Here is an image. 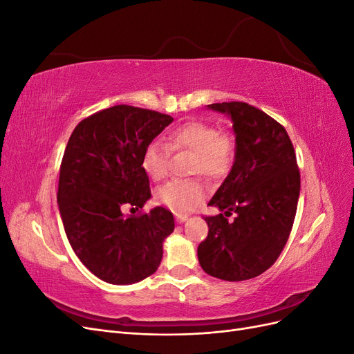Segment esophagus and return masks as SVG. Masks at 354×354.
Returning a JSON list of instances; mask_svg holds the SVG:
<instances>
[{
    "instance_id": "esophagus-1",
    "label": "esophagus",
    "mask_w": 354,
    "mask_h": 354,
    "mask_svg": "<svg viewBox=\"0 0 354 354\" xmlns=\"http://www.w3.org/2000/svg\"><path fill=\"white\" fill-rule=\"evenodd\" d=\"M187 218H189V217H187V216H185V214H176V220H177V223H185Z\"/></svg>"
}]
</instances>
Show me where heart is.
Segmentation results:
<instances>
[{"mask_svg":"<svg viewBox=\"0 0 354 354\" xmlns=\"http://www.w3.org/2000/svg\"><path fill=\"white\" fill-rule=\"evenodd\" d=\"M171 151H187L195 155L192 173L208 178H220L230 169L236 143L227 133L208 122L192 121L174 128L168 134L167 145L158 140L151 142L143 152L142 167L152 180H162L168 171ZM207 196V187L199 180H174L160 186L156 202L173 212L183 214L195 209Z\"/></svg>","mask_w":354,"mask_h":354,"instance_id":"heart-1","label":"heart"}]
</instances>
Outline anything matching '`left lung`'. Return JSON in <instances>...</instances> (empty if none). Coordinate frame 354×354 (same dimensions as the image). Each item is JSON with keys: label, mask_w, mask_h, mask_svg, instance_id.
Returning a JSON list of instances; mask_svg holds the SVG:
<instances>
[{"label": "left lung", "mask_w": 354, "mask_h": 354, "mask_svg": "<svg viewBox=\"0 0 354 354\" xmlns=\"http://www.w3.org/2000/svg\"><path fill=\"white\" fill-rule=\"evenodd\" d=\"M233 122L236 155L208 205V236L198 246L203 272L223 281L252 279L281 255L291 233L299 196V171L285 128L242 102L208 104ZM237 214L233 222L227 217Z\"/></svg>", "instance_id": "left-lung-1"}]
</instances>
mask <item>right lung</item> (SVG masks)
<instances>
[{
  "label": "right lung",
  "mask_w": 354,
  "mask_h": 354,
  "mask_svg": "<svg viewBox=\"0 0 354 354\" xmlns=\"http://www.w3.org/2000/svg\"><path fill=\"white\" fill-rule=\"evenodd\" d=\"M174 120L118 104L82 120L62 159L57 205L68 241L81 263L112 285H130L156 272L162 243L174 230L171 211L143 208L151 198L142 167L146 146Z\"/></svg>",
  "instance_id": "1"
}]
</instances>
